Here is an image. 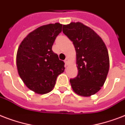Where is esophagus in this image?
I'll return each instance as SVG.
<instances>
[{"instance_id": "esophagus-1", "label": "esophagus", "mask_w": 125, "mask_h": 125, "mask_svg": "<svg viewBox=\"0 0 125 125\" xmlns=\"http://www.w3.org/2000/svg\"><path fill=\"white\" fill-rule=\"evenodd\" d=\"M64 62H65V65H68V59L67 58H66L65 59V60H64Z\"/></svg>"}]
</instances>
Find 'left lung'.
<instances>
[{
  "label": "left lung",
  "instance_id": "left-lung-1",
  "mask_svg": "<svg viewBox=\"0 0 125 125\" xmlns=\"http://www.w3.org/2000/svg\"><path fill=\"white\" fill-rule=\"evenodd\" d=\"M63 32L72 41L76 51L78 75L71 79L73 91L82 97H89L101 89L110 67L105 43L96 32L82 22L63 26Z\"/></svg>",
  "mask_w": 125,
  "mask_h": 125
}]
</instances>
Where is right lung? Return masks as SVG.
Wrapping results in <instances>:
<instances>
[{"instance_id": "obj_1", "label": "right lung", "mask_w": 125, "mask_h": 125, "mask_svg": "<svg viewBox=\"0 0 125 125\" xmlns=\"http://www.w3.org/2000/svg\"><path fill=\"white\" fill-rule=\"evenodd\" d=\"M62 24L43 25L30 32L17 50L18 73L26 87L38 94L52 91L56 78L65 70L64 62L52 50Z\"/></svg>"}]
</instances>
